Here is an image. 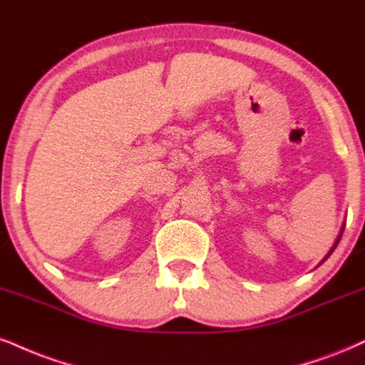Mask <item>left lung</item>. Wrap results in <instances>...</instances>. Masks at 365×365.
Masks as SVG:
<instances>
[{
    "label": "left lung",
    "mask_w": 365,
    "mask_h": 365,
    "mask_svg": "<svg viewBox=\"0 0 365 365\" xmlns=\"http://www.w3.org/2000/svg\"><path fill=\"white\" fill-rule=\"evenodd\" d=\"M340 238H341V232H340V236H338V238H336V241H335V245H333V248L330 250V253H328V257H330V255L333 253V250H335V248H336V245H338V241H340Z\"/></svg>",
    "instance_id": "1"
}]
</instances>
